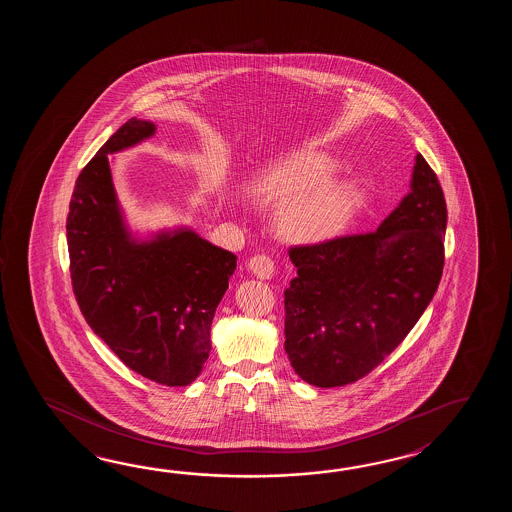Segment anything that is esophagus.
Here are the masks:
<instances>
[{
    "instance_id": "1",
    "label": "esophagus",
    "mask_w": 512,
    "mask_h": 512,
    "mask_svg": "<svg viewBox=\"0 0 512 512\" xmlns=\"http://www.w3.org/2000/svg\"><path fill=\"white\" fill-rule=\"evenodd\" d=\"M249 271H251L256 278H260V280H271L272 276H274V271H276V267H274V261H272L269 256L256 254L254 258L249 260Z\"/></svg>"
}]
</instances>
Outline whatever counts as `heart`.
Masks as SVG:
<instances>
[{"label":"heart","mask_w":512,"mask_h":512,"mask_svg":"<svg viewBox=\"0 0 512 512\" xmlns=\"http://www.w3.org/2000/svg\"><path fill=\"white\" fill-rule=\"evenodd\" d=\"M337 164L318 150H300L265 168L254 192L265 203H283L278 230L296 243H322L348 229L362 205V190L348 179L331 177Z\"/></svg>","instance_id":"b5f03b06"}]
</instances>
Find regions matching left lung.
I'll return each instance as SVG.
<instances>
[{
    "instance_id": "1",
    "label": "left lung",
    "mask_w": 512,
    "mask_h": 512,
    "mask_svg": "<svg viewBox=\"0 0 512 512\" xmlns=\"http://www.w3.org/2000/svg\"><path fill=\"white\" fill-rule=\"evenodd\" d=\"M445 230L443 188L417 153L412 190L379 229L289 249L285 353L302 381H359L403 342L441 282Z\"/></svg>"
}]
</instances>
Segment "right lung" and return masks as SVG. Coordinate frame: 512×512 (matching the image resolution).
Here are the masks:
<instances>
[{"instance_id": "right-lung-1", "label": "right lung", "mask_w": 512, "mask_h": 512, "mask_svg": "<svg viewBox=\"0 0 512 512\" xmlns=\"http://www.w3.org/2000/svg\"><path fill=\"white\" fill-rule=\"evenodd\" d=\"M153 133L150 120H128L78 175L67 214L69 271L87 324L130 370L164 386H188L212 349V318L236 256L190 229L144 241L131 236L108 153Z\"/></svg>"}]
</instances>
